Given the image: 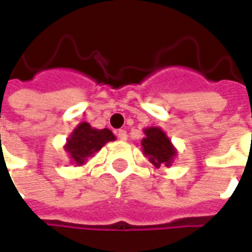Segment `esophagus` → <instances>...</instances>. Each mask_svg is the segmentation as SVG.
<instances>
[{"label": "esophagus", "mask_w": 252, "mask_h": 252, "mask_svg": "<svg viewBox=\"0 0 252 252\" xmlns=\"http://www.w3.org/2000/svg\"><path fill=\"white\" fill-rule=\"evenodd\" d=\"M117 138H119L120 140H126V131H124V129H119V131H117Z\"/></svg>", "instance_id": "obj_1"}]
</instances>
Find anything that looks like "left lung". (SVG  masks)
<instances>
[{"label": "left lung", "mask_w": 252, "mask_h": 252, "mask_svg": "<svg viewBox=\"0 0 252 252\" xmlns=\"http://www.w3.org/2000/svg\"><path fill=\"white\" fill-rule=\"evenodd\" d=\"M145 135L146 138H143L142 140V146L145 155L149 156V160L156 167H160L161 164L169 165L176 152L171 145V140L167 138V135L157 126L145 129Z\"/></svg>", "instance_id": "obj_1"}]
</instances>
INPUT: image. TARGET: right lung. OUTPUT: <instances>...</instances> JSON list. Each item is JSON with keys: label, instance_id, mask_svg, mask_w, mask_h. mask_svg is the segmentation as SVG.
<instances>
[{"label": "right lung", "instance_id": "right-lung-1", "mask_svg": "<svg viewBox=\"0 0 252 252\" xmlns=\"http://www.w3.org/2000/svg\"><path fill=\"white\" fill-rule=\"evenodd\" d=\"M116 139L110 129H95L88 123H81L67 139L66 152L76 164H83L87 157L103 148L104 143Z\"/></svg>", "mask_w": 252, "mask_h": 252}]
</instances>
